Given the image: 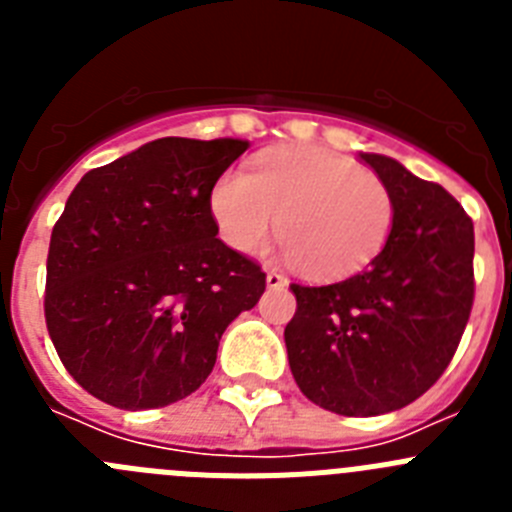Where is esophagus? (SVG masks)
<instances>
[{"instance_id":"obj_1","label":"esophagus","mask_w":512,"mask_h":512,"mask_svg":"<svg viewBox=\"0 0 512 512\" xmlns=\"http://www.w3.org/2000/svg\"><path fill=\"white\" fill-rule=\"evenodd\" d=\"M266 287L269 289H284L287 287V277L284 274H279V271H266Z\"/></svg>"}]
</instances>
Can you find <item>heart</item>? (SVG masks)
I'll return each mask as SVG.
<instances>
[{
	"label": "heart",
	"instance_id": "1",
	"mask_svg": "<svg viewBox=\"0 0 512 512\" xmlns=\"http://www.w3.org/2000/svg\"><path fill=\"white\" fill-rule=\"evenodd\" d=\"M210 210L225 243L243 253L264 248L282 225L287 259L318 279L366 269L395 225V200L377 174L310 146L274 148L253 161L251 174H223Z\"/></svg>",
	"mask_w": 512,
	"mask_h": 512
}]
</instances>
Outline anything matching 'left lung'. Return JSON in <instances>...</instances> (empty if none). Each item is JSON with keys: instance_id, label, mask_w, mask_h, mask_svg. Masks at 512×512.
Masks as SVG:
<instances>
[{"instance_id": "1", "label": "left lung", "mask_w": 512, "mask_h": 512, "mask_svg": "<svg viewBox=\"0 0 512 512\" xmlns=\"http://www.w3.org/2000/svg\"><path fill=\"white\" fill-rule=\"evenodd\" d=\"M387 184L395 225L377 259L325 287L289 284V369L307 400L366 418L400 410L438 382L474 302V225L441 184L395 158L361 153Z\"/></svg>"}]
</instances>
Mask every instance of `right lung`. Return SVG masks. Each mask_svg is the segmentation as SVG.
I'll list each match as a JSON object with an SVG mask.
<instances>
[{"label": "right lung", "mask_w": 512, "mask_h": 512, "mask_svg": "<svg viewBox=\"0 0 512 512\" xmlns=\"http://www.w3.org/2000/svg\"><path fill=\"white\" fill-rule=\"evenodd\" d=\"M248 140L158 138L87 171L53 225L45 325L66 372L120 410L192 395L266 289L217 238L210 194Z\"/></svg>", "instance_id": "right-lung-1"}]
</instances>
